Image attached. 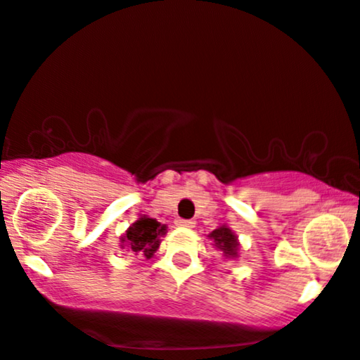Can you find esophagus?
<instances>
[{"mask_svg": "<svg viewBox=\"0 0 360 360\" xmlns=\"http://www.w3.org/2000/svg\"><path fill=\"white\" fill-rule=\"evenodd\" d=\"M176 225L181 226V229H194L195 221L192 220H184V219H178L176 220Z\"/></svg>", "mask_w": 360, "mask_h": 360, "instance_id": "esophagus-1", "label": "esophagus"}]
</instances>
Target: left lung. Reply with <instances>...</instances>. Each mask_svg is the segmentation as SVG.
<instances>
[{"instance_id":"8db88e82","label":"left lung","mask_w":360,"mask_h":360,"mask_svg":"<svg viewBox=\"0 0 360 360\" xmlns=\"http://www.w3.org/2000/svg\"><path fill=\"white\" fill-rule=\"evenodd\" d=\"M209 240H212V245H214L217 251H220L224 259H236L238 257L240 241H238V236L230 226L220 225L219 229L209 233Z\"/></svg>"}]
</instances>
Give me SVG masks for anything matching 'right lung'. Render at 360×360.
Here are the masks:
<instances>
[{
  "label": "right lung",
  "instance_id": "1",
  "mask_svg": "<svg viewBox=\"0 0 360 360\" xmlns=\"http://www.w3.org/2000/svg\"><path fill=\"white\" fill-rule=\"evenodd\" d=\"M165 233L166 225H161L148 215H141L120 236V250L130 252V256L151 259L158 251Z\"/></svg>",
  "mask_w": 360,
  "mask_h": 360
}]
</instances>
